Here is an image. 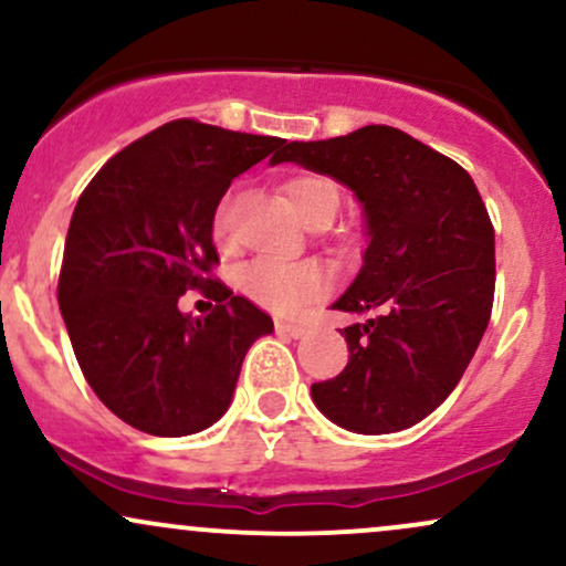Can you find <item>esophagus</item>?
Returning <instances> with one entry per match:
<instances>
[{"mask_svg": "<svg viewBox=\"0 0 566 566\" xmlns=\"http://www.w3.org/2000/svg\"><path fill=\"white\" fill-rule=\"evenodd\" d=\"M276 333L295 337V340H297V337L305 335V327H303V324H295V322H276Z\"/></svg>", "mask_w": 566, "mask_h": 566, "instance_id": "obj_1", "label": "esophagus"}]
</instances>
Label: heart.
Returning <instances> with one entry per match:
<instances>
[{
  "label": "heart",
  "instance_id": "1",
  "mask_svg": "<svg viewBox=\"0 0 566 566\" xmlns=\"http://www.w3.org/2000/svg\"><path fill=\"white\" fill-rule=\"evenodd\" d=\"M284 197L303 223H311L324 212L337 210V188L322 175H297L284 184ZM231 197L220 199L212 216V233L218 242L229 239ZM239 290L250 301L265 305L271 311H297L301 305L316 301L327 290V274L316 261H274V258H258L242 265L239 271Z\"/></svg>",
  "mask_w": 566,
  "mask_h": 566
}]
</instances>
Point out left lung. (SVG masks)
Here are the masks:
<instances>
[{"label":"left lung","mask_w":566,"mask_h":566,"mask_svg":"<svg viewBox=\"0 0 566 566\" xmlns=\"http://www.w3.org/2000/svg\"><path fill=\"white\" fill-rule=\"evenodd\" d=\"M329 175L365 210V263L333 303L378 314L343 329L348 365L311 396L354 433H394L437 409L476 354L495 295V231L471 175L396 127L292 140L271 159Z\"/></svg>","instance_id":"1"}]
</instances>
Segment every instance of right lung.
Wrapping results in <instances>:
<instances>
[{"label": "right lung", "instance_id": "add662e5", "mask_svg": "<svg viewBox=\"0 0 566 566\" xmlns=\"http://www.w3.org/2000/svg\"><path fill=\"white\" fill-rule=\"evenodd\" d=\"M284 143L175 119L122 148L76 201L57 305L90 388L127 426L151 437L210 428L247 350L274 333L269 314L210 279L212 216L231 180ZM186 289L217 311L184 315Z\"/></svg>", "mask_w": 566, "mask_h": 566}]
</instances>
